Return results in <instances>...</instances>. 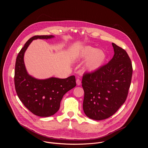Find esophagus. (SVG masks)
<instances>
[{
    "instance_id": "34e87169",
    "label": "esophagus",
    "mask_w": 148,
    "mask_h": 148,
    "mask_svg": "<svg viewBox=\"0 0 148 148\" xmlns=\"http://www.w3.org/2000/svg\"><path fill=\"white\" fill-rule=\"evenodd\" d=\"M76 84L77 85H80L81 84V80L79 79H77L76 80Z\"/></svg>"
}]
</instances>
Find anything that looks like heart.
<instances>
[{
	"label": "heart",
	"instance_id": "heart-1",
	"mask_svg": "<svg viewBox=\"0 0 148 148\" xmlns=\"http://www.w3.org/2000/svg\"><path fill=\"white\" fill-rule=\"evenodd\" d=\"M78 60L86 59L85 69L88 71H94L99 69L106 59L105 52L99 49H95L90 46H84L79 49L76 54Z\"/></svg>",
	"mask_w": 148,
	"mask_h": 148
}]
</instances>
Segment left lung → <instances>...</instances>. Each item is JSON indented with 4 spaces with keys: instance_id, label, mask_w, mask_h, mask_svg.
Instances as JSON below:
<instances>
[{
    "instance_id": "left-lung-1",
    "label": "left lung",
    "mask_w": 148,
    "mask_h": 148,
    "mask_svg": "<svg viewBox=\"0 0 148 148\" xmlns=\"http://www.w3.org/2000/svg\"><path fill=\"white\" fill-rule=\"evenodd\" d=\"M114 54L109 63L85 73L83 110L89 118L104 120L114 114L125 101L131 83L133 68L123 48L112 43Z\"/></svg>"
}]
</instances>
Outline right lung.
Returning a JSON list of instances; mask_svg holds the SVG:
<instances>
[{
	"label": "right lung",
	"instance_id": "obj_1",
	"mask_svg": "<svg viewBox=\"0 0 148 148\" xmlns=\"http://www.w3.org/2000/svg\"><path fill=\"white\" fill-rule=\"evenodd\" d=\"M52 35H36L30 38L22 48L16 58L14 83L20 100L30 112L40 117L53 115L59 109L64 95L76 85L75 76L66 79L51 77L38 80L29 76L24 63V55L33 40L48 39Z\"/></svg>",
	"mask_w": 148,
	"mask_h": 148
}]
</instances>
